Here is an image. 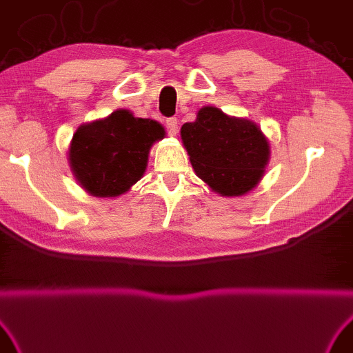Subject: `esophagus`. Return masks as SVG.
I'll return each mask as SVG.
<instances>
[{
  "mask_svg": "<svg viewBox=\"0 0 353 353\" xmlns=\"http://www.w3.org/2000/svg\"><path fill=\"white\" fill-rule=\"evenodd\" d=\"M166 130L171 137L177 135V119L176 117H170V119H166Z\"/></svg>",
  "mask_w": 353,
  "mask_h": 353,
  "instance_id": "1",
  "label": "esophagus"
}]
</instances>
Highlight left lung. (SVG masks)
<instances>
[{
  "instance_id": "1",
  "label": "left lung",
  "mask_w": 353,
  "mask_h": 353,
  "mask_svg": "<svg viewBox=\"0 0 353 353\" xmlns=\"http://www.w3.org/2000/svg\"><path fill=\"white\" fill-rule=\"evenodd\" d=\"M196 176L225 198L243 196L261 182L270 160V143L256 122L203 106L196 121L181 128Z\"/></svg>"
}]
</instances>
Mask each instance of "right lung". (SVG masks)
Instances as JSON below:
<instances>
[{
  "mask_svg": "<svg viewBox=\"0 0 353 353\" xmlns=\"http://www.w3.org/2000/svg\"><path fill=\"white\" fill-rule=\"evenodd\" d=\"M165 135L160 122L135 117L130 110L81 124L67 150L72 174L91 196H121L144 176L150 148Z\"/></svg>",
  "mask_w": 353,
  "mask_h": 353,
  "instance_id": "right-lung-1",
  "label": "right lung"
}]
</instances>
